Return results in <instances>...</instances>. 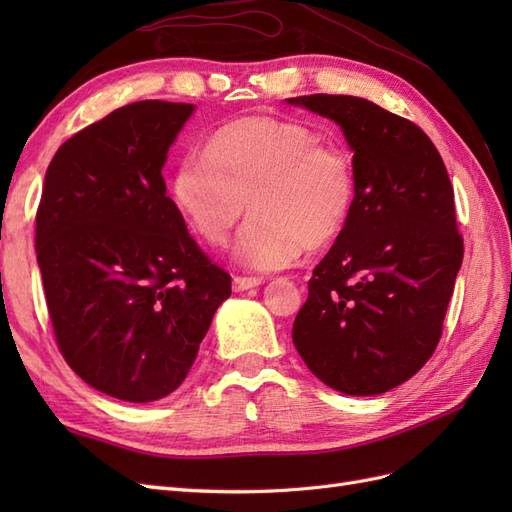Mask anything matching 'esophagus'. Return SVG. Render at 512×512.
<instances>
[{"label": "esophagus", "mask_w": 512, "mask_h": 512, "mask_svg": "<svg viewBox=\"0 0 512 512\" xmlns=\"http://www.w3.org/2000/svg\"><path fill=\"white\" fill-rule=\"evenodd\" d=\"M258 284H262L260 277H245V275H235V277H232V290H235V292L256 288Z\"/></svg>", "instance_id": "esophagus-1"}]
</instances>
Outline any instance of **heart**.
<instances>
[{
	"label": "heart",
	"mask_w": 512,
	"mask_h": 512,
	"mask_svg": "<svg viewBox=\"0 0 512 512\" xmlns=\"http://www.w3.org/2000/svg\"><path fill=\"white\" fill-rule=\"evenodd\" d=\"M354 164L301 121L245 117L181 158L173 177L179 211L198 237L222 245L245 211L235 256L250 269H280L342 232L354 203Z\"/></svg>",
	"instance_id": "b5f03b06"
}]
</instances>
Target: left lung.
<instances>
[{"instance_id": "left-lung-1", "label": "left lung", "mask_w": 512, "mask_h": 512, "mask_svg": "<svg viewBox=\"0 0 512 512\" xmlns=\"http://www.w3.org/2000/svg\"><path fill=\"white\" fill-rule=\"evenodd\" d=\"M288 102L342 126L356 179L348 220L307 282L292 342L331 389L380 395L412 378L442 337L463 260L453 185L410 119L356 96Z\"/></svg>"}]
</instances>
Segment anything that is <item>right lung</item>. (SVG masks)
Here are the masks:
<instances>
[{
  "mask_svg": "<svg viewBox=\"0 0 512 512\" xmlns=\"http://www.w3.org/2000/svg\"><path fill=\"white\" fill-rule=\"evenodd\" d=\"M192 104L141 100L76 132L46 168L36 254L57 348L89 386L147 404L188 376L230 275L166 196Z\"/></svg>",
  "mask_w": 512,
  "mask_h": 512,
  "instance_id": "add662e5",
  "label": "right lung"
}]
</instances>
